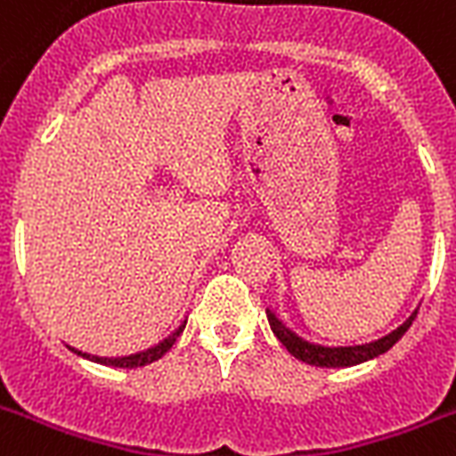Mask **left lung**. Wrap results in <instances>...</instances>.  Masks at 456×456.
<instances>
[{
	"instance_id": "left-lung-1",
	"label": "left lung",
	"mask_w": 456,
	"mask_h": 456,
	"mask_svg": "<svg viewBox=\"0 0 456 456\" xmlns=\"http://www.w3.org/2000/svg\"><path fill=\"white\" fill-rule=\"evenodd\" d=\"M414 317H417V312H411V317L407 319L403 326H397L395 331H390L388 336H383V338L379 340H371V343H364V346L326 347L307 343V340H303L300 336H296L274 312L267 310V319H270L272 331H274V336L281 340V346H284L296 360L314 364V367H354V364H362V362L374 360L379 354L388 353L390 347L403 338L404 331H407L411 326V322H414Z\"/></svg>"
}]
</instances>
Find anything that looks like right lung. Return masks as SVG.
<instances>
[{"label":"right lung","mask_w":456,"mask_h":456,"mask_svg":"<svg viewBox=\"0 0 456 456\" xmlns=\"http://www.w3.org/2000/svg\"><path fill=\"white\" fill-rule=\"evenodd\" d=\"M186 322H182L179 329H175V333H170L167 338L160 340L158 346L149 347L144 353H134V354H127V357H96V354H87V353H80V350H75V353L80 354V357H87L92 362H99V364H106V367H120V369H134V367H144V364H151V362L160 360L172 346H175V340L182 331H184Z\"/></svg>","instance_id":"obj_1"}]
</instances>
